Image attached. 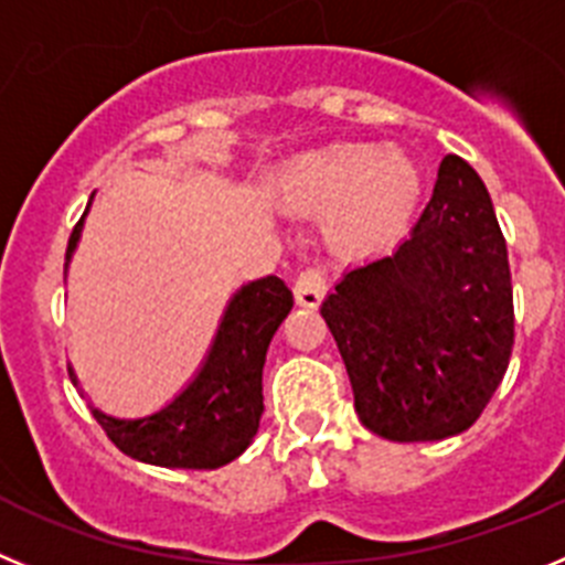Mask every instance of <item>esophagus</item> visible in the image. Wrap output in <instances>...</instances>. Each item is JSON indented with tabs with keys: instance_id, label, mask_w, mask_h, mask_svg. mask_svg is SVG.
<instances>
[{
	"instance_id": "obj_1",
	"label": "esophagus",
	"mask_w": 565,
	"mask_h": 565,
	"mask_svg": "<svg viewBox=\"0 0 565 565\" xmlns=\"http://www.w3.org/2000/svg\"><path fill=\"white\" fill-rule=\"evenodd\" d=\"M329 284L327 278H323V273L315 270V267H309V270H303L301 276H298V281H295V301L301 303V307H320V301H323V295H327Z\"/></svg>"
}]
</instances>
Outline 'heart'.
I'll return each instance as SVG.
<instances>
[{"instance_id":"obj_1","label":"heart","mask_w":565,"mask_h":565,"mask_svg":"<svg viewBox=\"0 0 565 565\" xmlns=\"http://www.w3.org/2000/svg\"><path fill=\"white\" fill-rule=\"evenodd\" d=\"M428 177L411 151L338 140L289 157L270 194L295 216H323V238L340 256L394 245L414 225Z\"/></svg>"}]
</instances>
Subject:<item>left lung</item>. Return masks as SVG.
Here are the masks:
<instances>
[{
	"mask_svg": "<svg viewBox=\"0 0 565 565\" xmlns=\"http://www.w3.org/2000/svg\"><path fill=\"white\" fill-rule=\"evenodd\" d=\"M320 315L371 434L439 441L479 419L510 365L515 315L507 242L470 162L441 160L411 236L345 273Z\"/></svg>",
	"mask_w": 565,
	"mask_h": 565,
	"instance_id": "1",
	"label": "left lung"
}]
</instances>
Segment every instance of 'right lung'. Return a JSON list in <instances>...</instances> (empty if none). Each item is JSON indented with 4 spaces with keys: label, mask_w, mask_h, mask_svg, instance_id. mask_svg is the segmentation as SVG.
Masks as SVG:
<instances>
[{
    "label": "right lung",
    "mask_w": 565,
    "mask_h": 565,
    "mask_svg": "<svg viewBox=\"0 0 565 565\" xmlns=\"http://www.w3.org/2000/svg\"><path fill=\"white\" fill-rule=\"evenodd\" d=\"M86 213L89 205L70 236L64 273L81 242ZM289 309L292 292L278 276L238 287L222 312L205 360L171 403L137 419H118L93 405V416L126 456L146 465L216 470L238 459L258 430L264 360ZM70 377L78 385L73 365Z\"/></svg>",
    "instance_id": "1"
}]
</instances>
